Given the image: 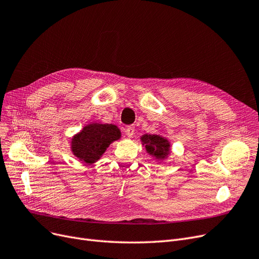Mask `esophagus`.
Returning <instances> with one entry per match:
<instances>
[{
	"mask_svg": "<svg viewBox=\"0 0 259 259\" xmlns=\"http://www.w3.org/2000/svg\"><path fill=\"white\" fill-rule=\"evenodd\" d=\"M125 133H126V136H127L128 138H132L133 134H134V127H132V126L127 127V128L125 129Z\"/></svg>",
	"mask_w": 259,
	"mask_h": 259,
	"instance_id": "1",
	"label": "esophagus"
}]
</instances>
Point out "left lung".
<instances>
[{
  "mask_svg": "<svg viewBox=\"0 0 259 259\" xmlns=\"http://www.w3.org/2000/svg\"><path fill=\"white\" fill-rule=\"evenodd\" d=\"M141 143L146 151L157 163H163L171 153V145L167 138L160 134H143Z\"/></svg>",
  "mask_w": 259,
  "mask_h": 259,
  "instance_id": "8db88e82",
  "label": "left lung"
}]
</instances>
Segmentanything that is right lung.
I'll return each instance as SVG.
<instances>
[{
	"mask_svg": "<svg viewBox=\"0 0 259 259\" xmlns=\"http://www.w3.org/2000/svg\"><path fill=\"white\" fill-rule=\"evenodd\" d=\"M121 138L120 130L112 123L92 121L71 139V151L85 164L96 163L109 146Z\"/></svg>",
	"mask_w": 259,
	"mask_h": 259,
	"instance_id": "right-lung-1",
	"label": "right lung"
}]
</instances>
